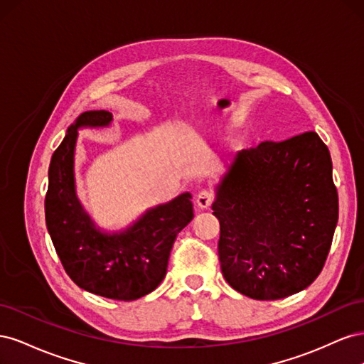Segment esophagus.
Masks as SVG:
<instances>
[{
	"label": "esophagus",
	"instance_id": "esophagus-1",
	"mask_svg": "<svg viewBox=\"0 0 364 364\" xmlns=\"http://www.w3.org/2000/svg\"><path fill=\"white\" fill-rule=\"evenodd\" d=\"M214 199H215V196H214V193H213V191H209V190H202L199 194H197L196 203H197V206H199V208L206 209V208H209V206L213 205Z\"/></svg>",
	"mask_w": 364,
	"mask_h": 364
}]
</instances>
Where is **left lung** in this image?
Segmentation results:
<instances>
[{
	"label": "left lung",
	"mask_w": 364,
	"mask_h": 364,
	"mask_svg": "<svg viewBox=\"0 0 364 364\" xmlns=\"http://www.w3.org/2000/svg\"><path fill=\"white\" fill-rule=\"evenodd\" d=\"M218 259L228 284L257 301L306 289L338 220L329 150L316 132L238 151L217 186Z\"/></svg>",
	"instance_id": "8db88e82"
}]
</instances>
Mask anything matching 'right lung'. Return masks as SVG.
I'll return each instance as SVG.
<instances>
[{
    "label": "right lung",
    "instance_id": "right-lung-1",
    "mask_svg": "<svg viewBox=\"0 0 364 364\" xmlns=\"http://www.w3.org/2000/svg\"><path fill=\"white\" fill-rule=\"evenodd\" d=\"M107 111L83 112L54 150L48 170L46 222L54 249L68 277L80 289L117 301H135L155 290L165 278L174 240L193 214L191 194L150 209L121 234L95 229L74 191L77 129L103 127Z\"/></svg>",
    "mask_w": 364,
    "mask_h": 364
}]
</instances>
